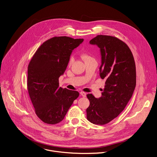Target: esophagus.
<instances>
[{
    "label": "esophagus",
    "instance_id": "esophagus-1",
    "mask_svg": "<svg viewBox=\"0 0 157 157\" xmlns=\"http://www.w3.org/2000/svg\"><path fill=\"white\" fill-rule=\"evenodd\" d=\"M80 94H81V95L82 97H86V95H87L86 93L83 92H81L80 93Z\"/></svg>",
    "mask_w": 157,
    "mask_h": 157
}]
</instances>
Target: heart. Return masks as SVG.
I'll use <instances>...</instances> for the list:
<instances>
[{
	"label": "heart",
	"instance_id": "1",
	"mask_svg": "<svg viewBox=\"0 0 157 157\" xmlns=\"http://www.w3.org/2000/svg\"><path fill=\"white\" fill-rule=\"evenodd\" d=\"M82 58L84 59V60H86V59H91V58H92L90 56H89V55H87V54H84V55H82ZM74 60H75L74 56H73V55H71V56L70 57V58H69L68 64H69V65L72 64L73 63V61H74Z\"/></svg>",
	"mask_w": 157,
	"mask_h": 157
}]
</instances>
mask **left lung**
Segmentation results:
<instances>
[{"mask_svg": "<svg viewBox=\"0 0 157 157\" xmlns=\"http://www.w3.org/2000/svg\"><path fill=\"white\" fill-rule=\"evenodd\" d=\"M90 44L100 49L99 75L105 82L101 97L87 95L90 101L87 118L93 124L104 125L117 117L132 98L136 86L135 63L127 45L115 37L98 35Z\"/></svg>", "mask_w": 157, "mask_h": 157, "instance_id": "8db88e82", "label": "left lung"}]
</instances>
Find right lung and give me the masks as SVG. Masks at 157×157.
Listing matches in <instances>:
<instances>
[{
	"mask_svg": "<svg viewBox=\"0 0 157 157\" xmlns=\"http://www.w3.org/2000/svg\"><path fill=\"white\" fill-rule=\"evenodd\" d=\"M83 39L54 37L44 42L36 52L28 67L27 89L36 114L43 122L56 124L62 121L77 91L59 87L73 50Z\"/></svg>",
	"mask_w": 157,
	"mask_h": 157,
	"instance_id": "add662e5",
	"label": "right lung"
}]
</instances>
